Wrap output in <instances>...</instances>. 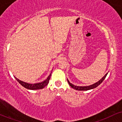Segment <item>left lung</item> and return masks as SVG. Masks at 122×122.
<instances>
[{
  "label": "left lung",
  "instance_id": "obj_1",
  "mask_svg": "<svg viewBox=\"0 0 122 122\" xmlns=\"http://www.w3.org/2000/svg\"><path fill=\"white\" fill-rule=\"evenodd\" d=\"M107 74H108V73H106V75L104 76V77H103L102 78V79H100L99 81H97V82H96V83L93 84H92V85H89V86H76V85H75L72 84V83H71V82L69 81V80H68V83H69L70 86H71L72 88H74L75 89H76V90H78V91H88V90H89V89H93V88L97 87V86H99V85L103 81V80L105 79L106 77L107 76Z\"/></svg>",
  "mask_w": 122,
  "mask_h": 122
}]
</instances>
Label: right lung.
Segmentation results:
<instances>
[{"label": "right lung", "mask_w": 122, "mask_h": 122, "mask_svg": "<svg viewBox=\"0 0 122 122\" xmlns=\"http://www.w3.org/2000/svg\"><path fill=\"white\" fill-rule=\"evenodd\" d=\"M50 76H51V73L50 74V75L47 77V78L43 81L41 82H38V83H36V84H29L27 83V82H25L24 81H22L20 80L16 77L15 78L16 79V80L19 82V83L20 84L25 88H27L28 89H31V90H36V89H41L45 87V86L48 84V82L49 81V80L50 79Z\"/></svg>", "instance_id": "obj_1"}]
</instances>
